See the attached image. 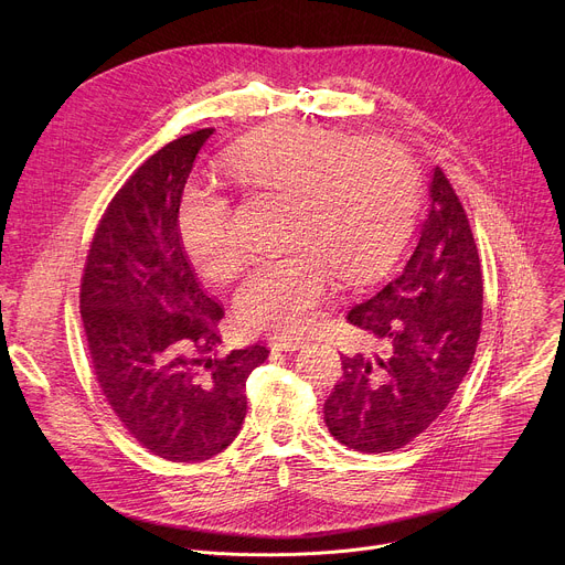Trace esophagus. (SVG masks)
Masks as SVG:
<instances>
[{"label": "esophagus", "mask_w": 565, "mask_h": 565, "mask_svg": "<svg viewBox=\"0 0 565 565\" xmlns=\"http://www.w3.org/2000/svg\"><path fill=\"white\" fill-rule=\"evenodd\" d=\"M306 344H308V340L295 338V335H286V333H275V335L270 338V347H273L275 351H297V349H301V347H306Z\"/></svg>", "instance_id": "1"}]
</instances>
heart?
Segmentation results:
<instances>
[{"mask_svg": "<svg viewBox=\"0 0 565 565\" xmlns=\"http://www.w3.org/2000/svg\"><path fill=\"white\" fill-rule=\"evenodd\" d=\"M230 181L286 199V246L259 264L236 292V315L253 331L299 335L315 327L331 275L366 279L407 234L416 207V170L399 145L306 122H281L225 153ZM185 250L210 279L225 281L244 264L232 232L230 199L192 190L179 210Z\"/></svg>", "mask_w": 565, "mask_h": 565, "instance_id": "b5f03b06", "label": "heart"}]
</instances>
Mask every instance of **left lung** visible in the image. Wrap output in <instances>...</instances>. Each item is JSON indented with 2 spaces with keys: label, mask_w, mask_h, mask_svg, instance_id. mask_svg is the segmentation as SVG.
Here are the masks:
<instances>
[{
  "label": "left lung",
  "mask_w": 565,
  "mask_h": 565,
  "mask_svg": "<svg viewBox=\"0 0 565 565\" xmlns=\"http://www.w3.org/2000/svg\"><path fill=\"white\" fill-rule=\"evenodd\" d=\"M347 319L380 353L342 358V380L324 402L338 443L362 454L405 447L449 405L476 353L482 273L467 214L440 168L409 262Z\"/></svg>",
  "instance_id": "obj_1"
}]
</instances>
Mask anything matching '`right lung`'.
<instances>
[{"mask_svg":"<svg viewBox=\"0 0 565 565\" xmlns=\"http://www.w3.org/2000/svg\"><path fill=\"white\" fill-rule=\"evenodd\" d=\"M214 129L160 147L109 203L87 257L79 315L98 384L151 454L201 462L241 431L246 380L268 349L221 358L223 308L205 295L179 227L183 188Z\"/></svg>","mask_w":565,"mask_h":565,"instance_id":"obj_1","label":"right lung"}]
</instances>
